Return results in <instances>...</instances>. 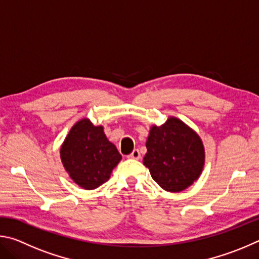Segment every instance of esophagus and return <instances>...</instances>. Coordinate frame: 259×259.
<instances>
[{"instance_id":"34e87169","label":"esophagus","mask_w":259,"mask_h":259,"mask_svg":"<svg viewBox=\"0 0 259 259\" xmlns=\"http://www.w3.org/2000/svg\"><path fill=\"white\" fill-rule=\"evenodd\" d=\"M128 157L129 159H134V160H139L140 157V152H139V150H134L133 151V153H130V154L128 155Z\"/></svg>"}]
</instances>
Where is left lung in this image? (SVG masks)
Instances as JSON below:
<instances>
[{
  "label": "left lung",
  "instance_id": "left-lung-1",
  "mask_svg": "<svg viewBox=\"0 0 259 259\" xmlns=\"http://www.w3.org/2000/svg\"><path fill=\"white\" fill-rule=\"evenodd\" d=\"M143 163L166 192H182L198 181L205 152L202 139L182 120L169 116L162 125H152Z\"/></svg>",
  "mask_w": 259,
  "mask_h": 259
}]
</instances>
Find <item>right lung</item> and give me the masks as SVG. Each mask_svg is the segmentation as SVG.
<instances>
[{
  "label": "right lung",
  "mask_w": 259,
  "mask_h": 259,
  "mask_svg": "<svg viewBox=\"0 0 259 259\" xmlns=\"http://www.w3.org/2000/svg\"><path fill=\"white\" fill-rule=\"evenodd\" d=\"M60 159L72 181L84 190L106 183L122 156L104 133L89 119L74 124L60 146Z\"/></svg>",
  "instance_id": "add662e5"
}]
</instances>
